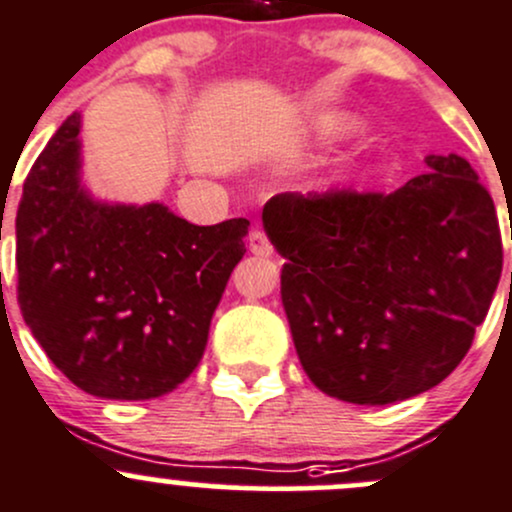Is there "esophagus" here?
<instances>
[{"instance_id":"1","label":"esophagus","mask_w":512,"mask_h":512,"mask_svg":"<svg viewBox=\"0 0 512 512\" xmlns=\"http://www.w3.org/2000/svg\"><path fill=\"white\" fill-rule=\"evenodd\" d=\"M249 251L254 256H271L273 254V246L271 241H268L266 231L263 229H254L249 234Z\"/></svg>"}]
</instances>
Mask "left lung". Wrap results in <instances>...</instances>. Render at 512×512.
Listing matches in <instances>:
<instances>
[{
    "mask_svg": "<svg viewBox=\"0 0 512 512\" xmlns=\"http://www.w3.org/2000/svg\"><path fill=\"white\" fill-rule=\"evenodd\" d=\"M426 165L392 194L283 192L263 207L300 365L342 402L379 407L444 382L491 308V194L463 157Z\"/></svg>",
    "mask_w": 512,
    "mask_h": 512,
    "instance_id": "left-lung-1",
    "label": "left lung"
}]
</instances>
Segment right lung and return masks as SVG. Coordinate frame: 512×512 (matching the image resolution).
Here are the masks:
<instances>
[{
    "label": "right lung",
    "mask_w": 512,
    "mask_h": 512,
    "mask_svg": "<svg viewBox=\"0 0 512 512\" xmlns=\"http://www.w3.org/2000/svg\"><path fill=\"white\" fill-rule=\"evenodd\" d=\"M78 133L81 113H73L24 182L21 315L83 392L162 397L202 360L221 293L246 254L249 219L197 226L160 202H100L81 182Z\"/></svg>",
    "instance_id": "add662e5"
}]
</instances>
